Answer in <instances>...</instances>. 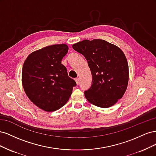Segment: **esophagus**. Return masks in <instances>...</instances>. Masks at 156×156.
I'll use <instances>...</instances> for the list:
<instances>
[{
    "label": "esophagus",
    "instance_id": "1",
    "mask_svg": "<svg viewBox=\"0 0 156 156\" xmlns=\"http://www.w3.org/2000/svg\"><path fill=\"white\" fill-rule=\"evenodd\" d=\"M75 82H76V83H77V84H79V78H76V79H75Z\"/></svg>",
    "mask_w": 156,
    "mask_h": 156
}]
</instances>
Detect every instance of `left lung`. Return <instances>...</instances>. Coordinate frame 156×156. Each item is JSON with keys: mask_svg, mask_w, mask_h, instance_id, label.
<instances>
[{"mask_svg": "<svg viewBox=\"0 0 156 156\" xmlns=\"http://www.w3.org/2000/svg\"><path fill=\"white\" fill-rule=\"evenodd\" d=\"M83 55L90 69L91 87L84 91L87 100L101 108L115 105L123 96L129 79V68L124 53L105 40H84L72 45Z\"/></svg>", "mask_w": 156, "mask_h": 156, "instance_id": "left-lung-1", "label": "left lung"}]
</instances>
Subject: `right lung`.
Here are the masks:
<instances>
[{
  "label": "right lung",
  "instance_id": "1",
  "mask_svg": "<svg viewBox=\"0 0 156 156\" xmlns=\"http://www.w3.org/2000/svg\"><path fill=\"white\" fill-rule=\"evenodd\" d=\"M68 51L66 44L45 47L30 54L23 64L22 83L27 96L45 111L63 107L77 85L61 63Z\"/></svg>",
  "mask_w": 156,
  "mask_h": 156
}]
</instances>
